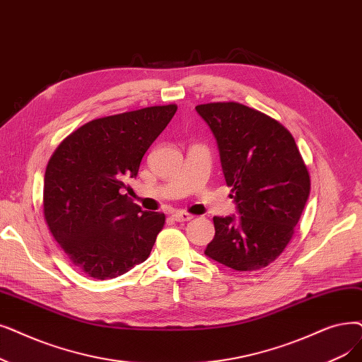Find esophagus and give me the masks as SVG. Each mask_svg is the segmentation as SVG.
I'll use <instances>...</instances> for the list:
<instances>
[{"label": "esophagus", "mask_w": 362, "mask_h": 362, "mask_svg": "<svg viewBox=\"0 0 362 362\" xmlns=\"http://www.w3.org/2000/svg\"><path fill=\"white\" fill-rule=\"evenodd\" d=\"M171 216H173V218L176 220V222H189V220L194 218L192 214L186 213V211H175Z\"/></svg>", "instance_id": "esophagus-1"}]
</instances>
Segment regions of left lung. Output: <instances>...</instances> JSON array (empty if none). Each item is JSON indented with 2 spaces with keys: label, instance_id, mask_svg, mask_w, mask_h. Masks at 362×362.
Masks as SVG:
<instances>
[{
  "label": "left lung",
  "instance_id": "1",
  "mask_svg": "<svg viewBox=\"0 0 362 362\" xmlns=\"http://www.w3.org/2000/svg\"><path fill=\"white\" fill-rule=\"evenodd\" d=\"M217 140L240 216L213 217L206 255L235 271H259L288 245L310 192L308 167L291 133L238 102L198 105Z\"/></svg>",
  "mask_w": 362,
  "mask_h": 362
}]
</instances>
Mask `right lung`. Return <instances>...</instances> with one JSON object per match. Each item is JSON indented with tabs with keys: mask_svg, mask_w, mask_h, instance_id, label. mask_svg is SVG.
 <instances>
[{
	"mask_svg": "<svg viewBox=\"0 0 362 362\" xmlns=\"http://www.w3.org/2000/svg\"><path fill=\"white\" fill-rule=\"evenodd\" d=\"M177 105L149 106L93 119L53 152L44 176L42 211L68 259L96 279L119 276L145 262L164 213L142 211L122 194Z\"/></svg>",
	"mask_w": 362,
	"mask_h": 362,
	"instance_id": "right-lung-1",
	"label": "right lung"
}]
</instances>
